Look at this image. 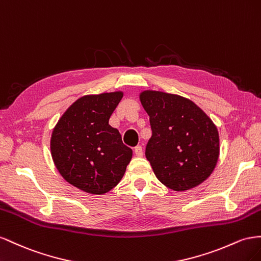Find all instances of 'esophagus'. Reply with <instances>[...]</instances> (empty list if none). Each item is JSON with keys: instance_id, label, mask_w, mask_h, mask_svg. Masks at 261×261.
Masks as SVG:
<instances>
[{"instance_id": "esophagus-1", "label": "esophagus", "mask_w": 261, "mask_h": 261, "mask_svg": "<svg viewBox=\"0 0 261 261\" xmlns=\"http://www.w3.org/2000/svg\"><path fill=\"white\" fill-rule=\"evenodd\" d=\"M135 154L138 156V158H141V156H143V148L142 146H136L135 147Z\"/></svg>"}]
</instances>
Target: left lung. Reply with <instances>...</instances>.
<instances>
[{
  "instance_id": "obj_1",
  "label": "left lung",
  "mask_w": 261,
  "mask_h": 261,
  "mask_svg": "<svg viewBox=\"0 0 261 261\" xmlns=\"http://www.w3.org/2000/svg\"><path fill=\"white\" fill-rule=\"evenodd\" d=\"M140 100L152 128L145 156L158 179L175 191L202 184L212 174L220 154L213 121L195 102L179 95L144 91Z\"/></svg>"
}]
</instances>
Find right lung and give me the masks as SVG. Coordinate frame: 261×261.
<instances>
[{"mask_svg":"<svg viewBox=\"0 0 261 261\" xmlns=\"http://www.w3.org/2000/svg\"><path fill=\"white\" fill-rule=\"evenodd\" d=\"M122 92L86 95L65 110L54 128L51 156L59 173L74 187L103 195L119 184L132 159L109 118Z\"/></svg>","mask_w":261,"mask_h":261,"instance_id":"right-lung-1","label":"right lung"}]
</instances>
